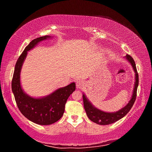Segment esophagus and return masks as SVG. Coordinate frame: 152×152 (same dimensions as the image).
I'll return each mask as SVG.
<instances>
[{"label":"esophagus","instance_id":"1","mask_svg":"<svg viewBox=\"0 0 152 152\" xmlns=\"http://www.w3.org/2000/svg\"><path fill=\"white\" fill-rule=\"evenodd\" d=\"M84 86H85V83H84L83 81H82V80L77 81V82H76V88H77L82 89Z\"/></svg>","mask_w":152,"mask_h":152}]
</instances>
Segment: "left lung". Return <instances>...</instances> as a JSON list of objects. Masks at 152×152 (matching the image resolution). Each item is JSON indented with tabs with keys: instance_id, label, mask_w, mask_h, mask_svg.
Instances as JSON below:
<instances>
[{
	"instance_id": "left-lung-1",
	"label": "left lung",
	"mask_w": 152,
	"mask_h": 152,
	"mask_svg": "<svg viewBox=\"0 0 152 152\" xmlns=\"http://www.w3.org/2000/svg\"><path fill=\"white\" fill-rule=\"evenodd\" d=\"M124 58L131 64L135 72V82L132 95L131 96L129 101L127 102V104L124 107H123L122 109L117 110L116 112H105L95 107L92 104V102L89 101L84 92L83 94H82L84 107L87 116H88L90 120H91L92 122L96 123V124L107 125L122 119L123 117H124L127 114L129 111L132 109L133 104H134L136 99V95H137V89L139 84V76L133 59L128 54L126 55Z\"/></svg>"
}]
</instances>
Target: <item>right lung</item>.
Returning <instances> with one entry per match:
<instances>
[{"label":"right lung","mask_w":152,"mask_h":152,"mask_svg":"<svg viewBox=\"0 0 152 152\" xmlns=\"http://www.w3.org/2000/svg\"><path fill=\"white\" fill-rule=\"evenodd\" d=\"M52 38V36L45 35L36 38L29 43L15 64L12 80V91L20 113L31 121L41 125L53 124L62 117L67 100L76 90L75 82H72L47 96L33 97L27 94L22 88L20 72L28 51L43 41Z\"/></svg>","instance_id":"1"}]
</instances>
